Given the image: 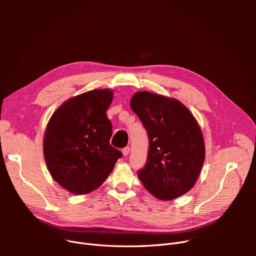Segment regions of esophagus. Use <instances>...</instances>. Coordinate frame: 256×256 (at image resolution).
I'll list each match as a JSON object with an SVG mask.
<instances>
[{
    "label": "esophagus",
    "mask_w": 256,
    "mask_h": 256,
    "mask_svg": "<svg viewBox=\"0 0 256 256\" xmlns=\"http://www.w3.org/2000/svg\"><path fill=\"white\" fill-rule=\"evenodd\" d=\"M122 154H124V156H128L130 154V147L128 146L122 148Z\"/></svg>",
    "instance_id": "1"
}]
</instances>
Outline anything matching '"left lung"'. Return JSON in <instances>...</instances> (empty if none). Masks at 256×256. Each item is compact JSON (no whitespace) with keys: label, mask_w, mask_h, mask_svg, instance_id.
Wrapping results in <instances>:
<instances>
[{"label":"left lung","mask_w":256,"mask_h":256,"mask_svg":"<svg viewBox=\"0 0 256 256\" xmlns=\"http://www.w3.org/2000/svg\"><path fill=\"white\" fill-rule=\"evenodd\" d=\"M150 140L145 166L138 178L160 200H172L195 184L204 162V136L192 113L180 102L140 91L130 100Z\"/></svg>","instance_id":"1"}]
</instances>
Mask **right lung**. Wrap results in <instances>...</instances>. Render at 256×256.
I'll list each match as a JSON object with an SVG mask.
<instances>
[{"label": "right lung", "mask_w": 256, "mask_h": 256, "mask_svg": "<svg viewBox=\"0 0 256 256\" xmlns=\"http://www.w3.org/2000/svg\"><path fill=\"white\" fill-rule=\"evenodd\" d=\"M110 89H96L62 104L50 117L44 154L52 178L76 195L88 194L109 176L122 156L110 144L112 124L106 110Z\"/></svg>", "instance_id": "1"}]
</instances>
